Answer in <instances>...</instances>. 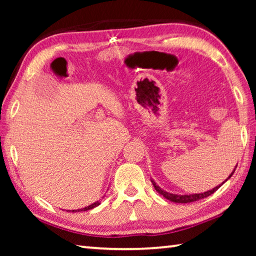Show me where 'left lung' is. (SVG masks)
<instances>
[{"mask_svg": "<svg viewBox=\"0 0 256 256\" xmlns=\"http://www.w3.org/2000/svg\"><path fill=\"white\" fill-rule=\"evenodd\" d=\"M234 172H235V170H234ZM234 172H232L230 175H229V177L228 178H230V177L232 176V174H234ZM227 178V180H228ZM224 180V182H226ZM152 182V184H154V188H156V190H157V192L159 193V194H162V196H164V198H166L167 200H170V201H172V202H176V203H190V202H194V201H198V200H201V198H206V196H211V194H214L216 190H218L220 186H222V184H220L219 186H216L214 188H212V190H206V192H204V193H198V194H190V196H178V194H172V193H168V192H166V190H162L159 188L158 185H156V183L154 180H151Z\"/></svg>", "mask_w": 256, "mask_h": 256, "instance_id": "left-lung-1", "label": "left lung"}]
</instances>
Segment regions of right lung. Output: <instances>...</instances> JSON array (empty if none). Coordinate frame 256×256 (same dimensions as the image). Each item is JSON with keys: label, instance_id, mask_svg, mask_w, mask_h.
<instances>
[{"label": "right lung", "instance_id": "right-lung-1", "mask_svg": "<svg viewBox=\"0 0 256 256\" xmlns=\"http://www.w3.org/2000/svg\"><path fill=\"white\" fill-rule=\"evenodd\" d=\"M99 204H100V202L99 201H97V202H94V203H92V204H90V206H86V208H84V209H79V210H73L72 212H79V211H86V210H90V209H94V208H96V206H98Z\"/></svg>", "mask_w": 256, "mask_h": 256}]
</instances>
